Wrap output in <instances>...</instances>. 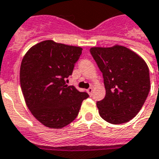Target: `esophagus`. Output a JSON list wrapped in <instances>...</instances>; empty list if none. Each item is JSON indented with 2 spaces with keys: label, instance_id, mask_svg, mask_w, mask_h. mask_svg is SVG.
Listing matches in <instances>:
<instances>
[{
  "label": "esophagus",
  "instance_id": "obj_1",
  "mask_svg": "<svg viewBox=\"0 0 159 159\" xmlns=\"http://www.w3.org/2000/svg\"><path fill=\"white\" fill-rule=\"evenodd\" d=\"M87 93L90 95V96H92V92H93V88L92 87H90V88H88V89L87 90Z\"/></svg>",
  "mask_w": 159,
  "mask_h": 159
}]
</instances>
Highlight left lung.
<instances>
[{
    "label": "left lung",
    "mask_w": 159,
    "mask_h": 159,
    "mask_svg": "<svg viewBox=\"0 0 159 159\" xmlns=\"http://www.w3.org/2000/svg\"><path fill=\"white\" fill-rule=\"evenodd\" d=\"M90 52L106 88L105 98L97 103L100 116L113 125L128 122L140 111L150 90L148 65L125 46L92 47Z\"/></svg>",
    "instance_id": "left-lung-1"
}]
</instances>
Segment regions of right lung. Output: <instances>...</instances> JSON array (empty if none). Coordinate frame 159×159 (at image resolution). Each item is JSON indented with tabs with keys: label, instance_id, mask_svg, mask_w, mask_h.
I'll list each match as a JSON object with an SVG mask.
<instances>
[{
	"label": "right lung",
	"instance_id": "obj_1",
	"mask_svg": "<svg viewBox=\"0 0 159 159\" xmlns=\"http://www.w3.org/2000/svg\"><path fill=\"white\" fill-rule=\"evenodd\" d=\"M82 50L77 46L44 40L24 56L20 71L24 98L32 115L46 127L61 129L69 125L89 97L65 82Z\"/></svg>",
	"mask_w": 159,
	"mask_h": 159
}]
</instances>
